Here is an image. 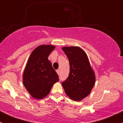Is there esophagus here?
Listing matches in <instances>:
<instances>
[{
  "instance_id": "1",
  "label": "esophagus",
  "mask_w": 123,
  "mask_h": 123,
  "mask_svg": "<svg viewBox=\"0 0 123 123\" xmlns=\"http://www.w3.org/2000/svg\"><path fill=\"white\" fill-rule=\"evenodd\" d=\"M56 73H57V74H58V75H59V74H60V70H59V69H57Z\"/></svg>"
}]
</instances>
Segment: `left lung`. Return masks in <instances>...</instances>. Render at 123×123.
Listing matches in <instances>:
<instances>
[{
  "instance_id": "left-lung-1",
  "label": "left lung",
  "mask_w": 123,
  "mask_h": 123,
  "mask_svg": "<svg viewBox=\"0 0 123 123\" xmlns=\"http://www.w3.org/2000/svg\"><path fill=\"white\" fill-rule=\"evenodd\" d=\"M68 59L69 73L62 82L65 93L71 99L80 101L90 94L95 83V75L86 53L77 46L62 48Z\"/></svg>"
}]
</instances>
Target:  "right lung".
Masks as SVG:
<instances>
[{"mask_svg": "<svg viewBox=\"0 0 123 123\" xmlns=\"http://www.w3.org/2000/svg\"><path fill=\"white\" fill-rule=\"evenodd\" d=\"M55 49L52 45H40L30 56L23 74V84L31 96L41 99L50 92L59 76L48 56Z\"/></svg>", "mask_w": 123, "mask_h": 123, "instance_id": "add662e5", "label": "right lung"}]
</instances>
